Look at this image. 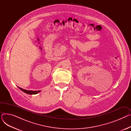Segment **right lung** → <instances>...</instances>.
<instances>
[{
  "instance_id": "right-lung-1",
  "label": "right lung",
  "mask_w": 131,
  "mask_h": 131,
  "mask_svg": "<svg viewBox=\"0 0 131 131\" xmlns=\"http://www.w3.org/2000/svg\"><path fill=\"white\" fill-rule=\"evenodd\" d=\"M19 88V89H20L22 91H23L24 92L27 93V94H36L38 93L39 92H40V90L39 91H31V90H24V89L20 88L19 87H18Z\"/></svg>"
}]
</instances>
